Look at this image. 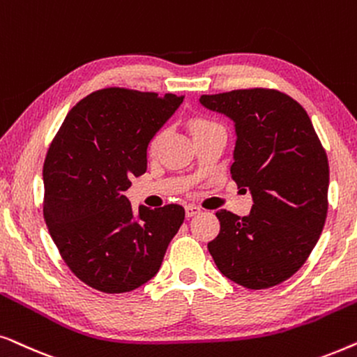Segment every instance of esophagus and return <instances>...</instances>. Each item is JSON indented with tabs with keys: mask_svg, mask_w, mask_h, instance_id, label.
Returning a JSON list of instances; mask_svg holds the SVG:
<instances>
[{
	"mask_svg": "<svg viewBox=\"0 0 357 357\" xmlns=\"http://www.w3.org/2000/svg\"><path fill=\"white\" fill-rule=\"evenodd\" d=\"M201 212V208L196 206H186V217H194L196 213Z\"/></svg>",
	"mask_w": 357,
	"mask_h": 357,
	"instance_id": "obj_1",
	"label": "esophagus"
}]
</instances>
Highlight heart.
<instances>
[{"label":"heart","mask_w":357,"mask_h":357,"mask_svg":"<svg viewBox=\"0 0 357 357\" xmlns=\"http://www.w3.org/2000/svg\"><path fill=\"white\" fill-rule=\"evenodd\" d=\"M207 126H212V122H207V121H196L192 123V132L197 130V129H202V127H207ZM166 132L165 130H160L158 134H156L153 139L150 140V145H149V150L151 151V153H155L156 150H158V146L161 144V140H163Z\"/></svg>","instance_id":"b5f03b06"}]
</instances>
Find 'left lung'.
Returning a JSON list of instances; mask_svg holds the SVG:
<instances>
[{"mask_svg": "<svg viewBox=\"0 0 357 357\" xmlns=\"http://www.w3.org/2000/svg\"><path fill=\"white\" fill-rule=\"evenodd\" d=\"M199 102L234 122L231 178L253 197L245 217L217 211L220 234L207 245L208 253L240 286H278L302 268L325 225V150L305 109L275 89L204 94Z\"/></svg>", "mask_w": 357, "mask_h": 357, "instance_id": "8db88e82", "label": "left lung"}]
</instances>
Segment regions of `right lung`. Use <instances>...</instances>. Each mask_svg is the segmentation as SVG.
Returning a JSON list of instances; mask_svg holds the SVG:
<instances>
[{"instance_id": "obj_1", "label": "right lung", "mask_w": 357, "mask_h": 357, "mask_svg": "<svg viewBox=\"0 0 357 357\" xmlns=\"http://www.w3.org/2000/svg\"><path fill=\"white\" fill-rule=\"evenodd\" d=\"M183 96L107 88L66 114L44 163V217L76 278L106 294L155 278L184 220L176 204L132 208L123 192L146 171L150 140Z\"/></svg>"}]
</instances>
